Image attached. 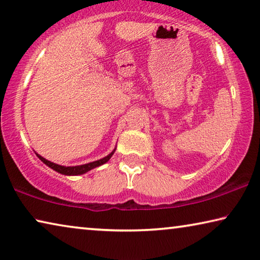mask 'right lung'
<instances>
[{"mask_svg": "<svg viewBox=\"0 0 260 260\" xmlns=\"http://www.w3.org/2000/svg\"><path fill=\"white\" fill-rule=\"evenodd\" d=\"M114 150L111 152L110 155L106 156V157L102 158V159H98V160H94V162H91V163H88V164H83V166H77V167H62V166H59V164H55V163H52L49 162V160L45 159L44 157H41L40 155L37 154V156H38L39 159L43 160V162L46 164V166H48L51 169H53V170H55L59 172V174H62V175H82V174H85V172H88L91 170V169L96 168V167H100L102 166V164H104L108 162V160L111 158V156L113 155Z\"/></svg>", "mask_w": 260, "mask_h": 260, "instance_id": "1", "label": "right lung"}]
</instances>
